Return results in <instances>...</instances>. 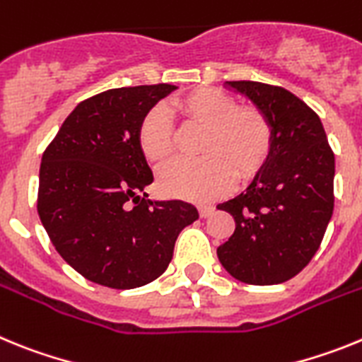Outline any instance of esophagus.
<instances>
[{"mask_svg": "<svg viewBox=\"0 0 362 362\" xmlns=\"http://www.w3.org/2000/svg\"><path fill=\"white\" fill-rule=\"evenodd\" d=\"M212 212H214V206H210V204H201V206H199V216L201 217L212 216Z\"/></svg>", "mask_w": 362, "mask_h": 362, "instance_id": "34e87169", "label": "esophagus"}]
</instances>
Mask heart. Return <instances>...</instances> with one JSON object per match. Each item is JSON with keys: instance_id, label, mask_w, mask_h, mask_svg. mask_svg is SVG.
Instances as JSON below:
<instances>
[{"instance_id": "obj_1", "label": "heart", "mask_w": 362, "mask_h": 362, "mask_svg": "<svg viewBox=\"0 0 362 362\" xmlns=\"http://www.w3.org/2000/svg\"><path fill=\"white\" fill-rule=\"evenodd\" d=\"M190 123L204 127L197 161H175L159 172L158 185L166 196L209 201L235 181L263 170L272 152L274 132L263 112L238 107V101L217 88H196L172 103ZM174 129L165 107L150 108L137 127V145L150 163H163L174 148Z\"/></svg>"}]
</instances>
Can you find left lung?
I'll return each instance as SVG.
<instances>
[{
  "instance_id": "8db88e82",
  "label": "left lung",
  "mask_w": 362,
  "mask_h": 362,
  "mask_svg": "<svg viewBox=\"0 0 362 362\" xmlns=\"http://www.w3.org/2000/svg\"><path fill=\"white\" fill-rule=\"evenodd\" d=\"M225 86L263 112L274 143L267 165L246 190L217 204L235 221L217 257L241 283H284L310 263L332 219L334 152L317 114L286 88L257 81Z\"/></svg>"
}]
</instances>
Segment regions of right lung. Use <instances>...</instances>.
<instances>
[{
    "instance_id": "add662e5",
    "label": "right lung",
    "mask_w": 362,
    "mask_h": 362,
    "mask_svg": "<svg viewBox=\"0 0 362 362\" xmlns=\"http://www.w3.org/2000/svg\"><path fill=\"white\" fill-rule=\"evenodd\" d=\"M174 85L112 88L63 121L40 168L37 214L57 254L92 283L130 290L166 270L185 226L199 217L185 201H150L152 170L137 127Z\"/></svg>"
}]
</instances>
